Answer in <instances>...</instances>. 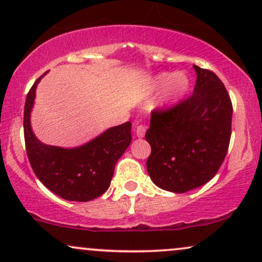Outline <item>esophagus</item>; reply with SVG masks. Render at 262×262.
I'll return each instance as SVG.
<instances>
[{"label":"esophagus","instance_id":"esophagus-1","mask_svg":"<svg viewBox=\"0 0 262 262\" xmlns=\"http://www.w3.org/2000/svg\"><path fill=\"white\" fill-rule=\"evenodd\" d=\"M146 130H147V127L142 124H136V126H135V132H136V136L138 138H142L144 136Z\"/></svg>","mask_w":262,"mask_h":262}]
</instances>
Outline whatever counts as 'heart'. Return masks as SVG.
<instances>
[{"label": "heart", "mask_w": 262, "mask_h": 262, "mask_svg": "<svg viewBox=\"0 0 262 262\" xmlns=\"http://www.w3.org/2000/svg\"><path fill=\"white\" fill-rule=\"evenodd\" d=\"M153 86L157 90L165 89L163 106L173 108L182 101L190 87V79L186 73H160L154 77Z\"/></svg>", "instance_id": "heart-1"}]
</instances>
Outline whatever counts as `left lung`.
I'll return each instance as SVG.
<instances>
[{"mask_svg":"<svg viewBox=\"0 0 262 262\" xmlns=\"http://www.w3.org/2000/svg\"><path fill=\"white\" fill-rule=\"evenodd\" d=\"M193 68V95L171 109H156L146 132L151 148L148 175L159 188L173 193L198 188L211 180L231 140L233 109L227 90L216 74Z\"/></svg>","mask_w":262,"mask_h":262,"instance_id":"obj_1","label":"left lung"}]
</instances>
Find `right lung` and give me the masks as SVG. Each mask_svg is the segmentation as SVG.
Segmentation results:
<instances>
[{"mask_svg":"<svg viewBox=\"0 0 262 262\" xmlns=\"http://www.w3.org/2000/svg\"><path fill=\"white\" fill-rule=\"evenodd\" d=\"M42 76L32 85L25 101L24 138L29 161L37 179L54 194L72 202H89L111 186L116 163L131 143L132 125L127 121L114 126L75 148L42 143L30 124L35 93Z\"/></svg>","mask_w":262,"mask_h":262,"instance_id":"right-lung-1","label":"right lung"}]
</instances>
